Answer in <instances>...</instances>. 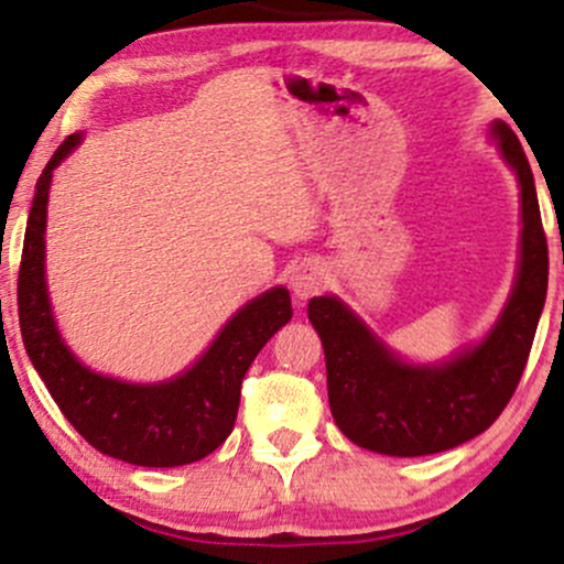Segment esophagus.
<instances>
[{
    "label": "esophagus",
    "instance_id": "1",
    "mask_svg": "<svg viewBox=\"0 0 564 564\" xmlns=\"http://www.w3.org/2000/svg\"><path fill=\"white\" fill-rule=\"evenodd\" d=\"M321 286H324V272L313 268V264H300V268L292 272V292L296 300H307V296H313Z\"/></svg>",
    "mask_w": 564,
    "mask_h": 564
}]
</instances>
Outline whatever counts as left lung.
<instances>
[{
    "label": "left lung",
    "mask_w": 564,
    "mask_h": 564,
    "mask_svg": "<svg viewBox=\"0 0 564 564\" xmlns=\"http://www.w3.org/2000/svg\"><path fill=\"white\" fill-rule=\"evenodd\" d=\"M492 133L522 189V249L509 302L476 348L414 367L334 296L307 305L324 343L334 423L358 447L395 457L444 453L490 429L517 391L546 302L549 246L528 154L506 122H495Z\"/></svg>",
    "instance_id": "1"
}]
</instances>
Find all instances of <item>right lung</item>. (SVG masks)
<instances>
[{
	"label": "right lung",
	"instance_id": "1",
	"mask_svg": "<svg viewBox=\"0 0 564 564\" xmlns=\"http://www.w3.org/2000/svg\"><path fill=\"white\" fill-rule=\"evenodd\" d=\"M74 133L55 150L36 182L18 270V318L26 352L64 417L98 453L147 468L187 466L212 455L232 433L240 382L264 343L292 321L283 286L232 315L212 348L187 372L133 386L90 372L61 339L45 286V225L53 169L79 144Z\"/></svg>",
	"mask_w": 564,
	"mask_h": 564
}]
</instances>
